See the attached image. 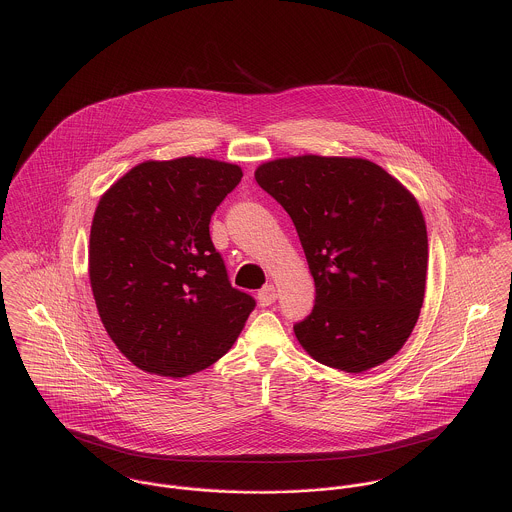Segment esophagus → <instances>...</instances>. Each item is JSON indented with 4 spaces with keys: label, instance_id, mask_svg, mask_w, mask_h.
Segmentation results:
<instances>
[{
    "label": "esophagus",
    "instance_id": "esophagus-1",
    "mask_svg": "<svg viewBox=\"0 0 512 512\" xmlns=\"http://www.w3.org/2000/svg\"><path fill=\"white\" fill-rule=\"evenodd\" d=\"M276 299H278V290H276L274 286H264V288L258 292V301H260L262 307L272 305Z\"/></svg>",
    "mask_w": 512,
    "mask_h": 512
}]
</instances>
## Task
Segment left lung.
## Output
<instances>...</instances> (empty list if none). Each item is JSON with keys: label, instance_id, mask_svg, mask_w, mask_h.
<instances>
[{"label": "left lung", "instance_id": "1", "mask_svg": "<svg viewBox=\"0 0 512 512\" xmlns=\"http://www.w3.org/2000/svg\"><path fill=\"white\" fill-rule=\"evenodd\" d=\"M254 177L293 220L315 282L311 313L293 325L301 347L345 372L394 357L426 290L428 232L416 199L361 157H286Z\"/></svg>", "mask_w": 512, "mask_h": 512}]
</instances>
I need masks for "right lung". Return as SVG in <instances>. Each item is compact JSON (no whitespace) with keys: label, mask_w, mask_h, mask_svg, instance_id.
<instances>
[{"label":"right lung","mask_w":512,"mask_h":512,"mask_svg":"<svg viewBox=\"0 0 512 512\" xmlns=\"http://www.w3.org/2000/svg\"><path fill=\"white\" fill-rule=\"evenodd\" d=\"M232 163L144 161L100 199L88 250L98 315L120 353L181 378L217 363L256 299L230 286L209 224L240 183Z\"/></svg>","instance_id":"1"}]
</instances>
